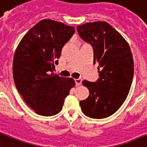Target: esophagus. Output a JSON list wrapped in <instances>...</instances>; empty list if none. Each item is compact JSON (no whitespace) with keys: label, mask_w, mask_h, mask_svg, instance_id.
<instances>
[{"label":"esophagus","mask_w":147,"mask_h":147,"mask_svg":"<svg viewBox=\"0 0 147 147\" xmlns=\"http://www.w3.org/2000/svg\"><path fill=\"white\" fill-rule=\"evenodd\" d=\"M75 82H76V86H80L82 84V78H76V79H75Z\"/></svg>","instance_id":"obj_1"}]
</instances>
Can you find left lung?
I'll return each mask as SVG.
<instances>
[{
  "label": "left lung",
  "mask_w": 147,
  "mask_h": 147,
  "mask_svg": "<svg viewBox=\"0 0 147 147\" xmlns=\"http://www.w3.org/2000/svg\"><path fill=\"white\" fill-rule=\"evenodd\" d=\"M78 35L93 48L94 64H98V80H84L89 96L80 101L86 116L104 119L118 110L126 100L134 73L133 55L127 41L110 24L96 21L78 25Z\"/></svg>",
  "instance_id": "1"
}]
</instances>
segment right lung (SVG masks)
<instances>
[{"label": "right lung", "mask_w": 147, "mask_h": 147, "mask_svg": "<svg viewBox=\"0 0 147 147\" xmlns=\"http://www.w3.org/2000/svg\"><path fill=\"white\" fill-rule=\"evenodd\" d=\"M75 33L72 26L45 19L23 37L13 61V78L19 93L38 115L51 116L62 109L75 86L72 78L53 73L61 49Z\"/></svg>", "instance_id": "obj_1"}]
</instances>
